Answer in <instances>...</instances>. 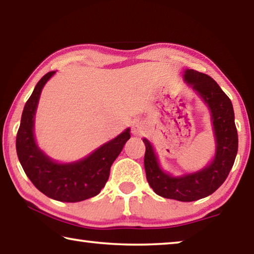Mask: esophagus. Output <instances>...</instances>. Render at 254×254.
<instances>
[{
	"label": "esophagus",
	"mask_w": 254,
	"mask_h": 254,
	"mask_svg": "<svg viewBox=\"0 0 254 254\" xmlns=\"http://www.w3.org/2000/svg\"><path fill=\"white\" fill-rule=\"evenodd\" d=\"M144 130H145L144 124L141 121H135L132 124V132L134 133V134H142Z\"/></svg>",
	"instance_id": "34e87169"
}]
</instances>
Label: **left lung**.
Masks as SVG:
<instances>
[{"label": "left lung", "mask_w": 254, "mask_h": 254, "mask_svg": "<svg viewBox=\"0 0 254 254\" xmlns=\"http://www.w3.org/2000/svg\"><path fill=\"white\" fill-rule=\"evenodd\" d=\"M184 78L199 94L210 110L216 137L214 160L197 173L174 177L160 168L151 143L143 139L144 168L150 187L157 195L179 201H194L213 194L225 182L234 165L239 139L233 105L216 81L194 69L185 71Z\"/></svg>", "instance_id": "obj_1"}]
</instances>
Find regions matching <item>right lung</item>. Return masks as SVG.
Listing matches in <instances>:
<instances>
[{"label":"right lung","instance_id":"add662e5","mask_svg":"<svg viewBox=\"0 0 254 254\" xmlns=\"http://www.w3.org/2000/svg\"><path fill=\"white\" fill-rule=\"evenodd\" d=\"M55 71L38 81L24 105L16 134V153L25 175L49 198L76 203L100 194L109 179L112 163L130 139V128L103 144L88 157L72 163H57L38 148L34 140V114L45 84Z\"/></svg>","mask_w":254,"mask_h":254}]
</instances>
